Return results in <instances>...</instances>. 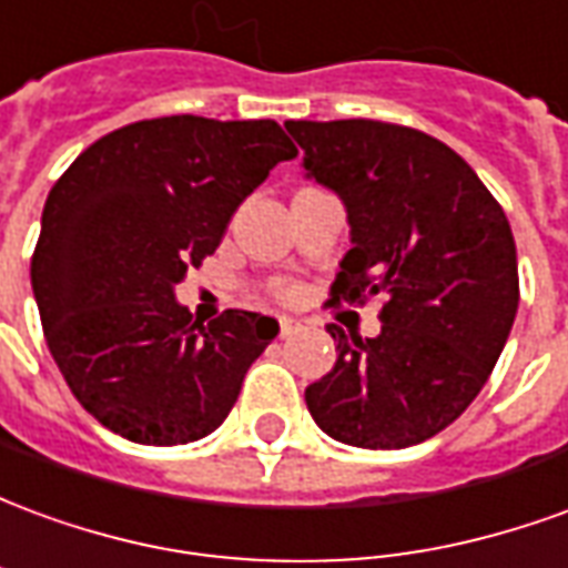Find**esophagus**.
Wrapping results in <instances>:
<instances>
[{"label":"esophagus","instance_id":"34e87169","mask_svg":"<svg viewBox=\"0 0 568 568\" xmlns=\"http://www.w3.org/2000/svg\"><path fill=\"white\" fill-rule=\"evenodd\" d=\"M297 332H301V322L292 320V316H280V337H292Z\"/></svg>","mask_w":568,"mask_h":568}]
</instances>
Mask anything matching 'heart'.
<instances>
[{"label": "heart", "instance_id": "1", "mask_svg": "<svg viewBox=\"0 0 568 568\" xmlns=\"http://www.w3.org/2000/svg\"><path fill=\"white\" fill-rule=\"evenodd\" d=\"M276 292H280V297H292V295H295V288H292V285H280Z\"/></svg>", "mask_w": 568, "mask_h": 568}]
</instances>
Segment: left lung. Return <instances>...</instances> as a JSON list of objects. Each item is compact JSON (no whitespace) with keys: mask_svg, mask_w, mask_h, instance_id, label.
Returning <instances> with one entry per match:
<instances>
[{"mask_svg":"<svg viewBox=\"0 0 568 568\" xmlns=\"http://www.w3.org/2000/svg\"><path fill=\"white\" fill-rule=\"evenodd\" d=\"M307 179L344 200L349 243L332 307L383 297L381 334L328 325L337 362L310 383L316 426L341 444L402 450L471 405L511 334L520 283L511 224L468 163L423 130L285 121Z\"/></svg>","mask_w":568,"mask_h":568,"instance_id":"8db88e82","label":"left lung"}]
</instances>
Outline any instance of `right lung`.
<instances>
[{
    "label": "right lung",
    "instance_id": "1",
    "mask_svg": "<svg viewBox=\"0 0 568 568\" xmlns=\"http://www.w3.org/2000/svg\"><path fill=\"white\" fill-rule=\"evenodd\" d=\"M297 149L276 121L170 115L105 133L44 200L32 295L44 341L97 423L136 444H191L231 414L280 325L175 301L236 206Z\"/></svg>",
    "mask_w": 568,
    "mask_h": 568
}]
</instances>
